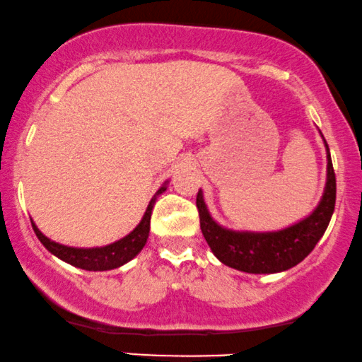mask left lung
<instances>
[{"mask_svg":"<svg viewBox=\"0 0 362 362\" xmlns=\"http://www.w3.org/2000/svg\"><path fill=\"white\" fill-rule=\"evenodd\" d=\"M325 142V140H324ZM327 148V182L315 210L307 218L276 232L230 230L211 218L202 189L197 194L199 227L220 262L250 274H273L303 261L322 239L335 208V173Z\"/></svg>","mask_w":362,"mask_h":362,"instance_id":"8db88e82","label":"left lung"}]
</instances>
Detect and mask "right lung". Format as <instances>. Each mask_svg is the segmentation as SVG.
Listing matches in <instances>:
<instances>
[{
    "instance_id": "right-lung-1",
    "label": "right lung",
    "mask_w": 362,
    "mask_h": 362,
    "mask_svg": "<svg viewBox=\"0 0 362 362\" xmlns=\"http://www.w3.org/2000/svg\"><path fill=\"white\" fill-rule=\"evenodd\" d=\"M168 181L157 189V193L154 194V198L148 202V206L144 214L142 220L137 227L132 230L129 235H125L123 239L113 242V244L105 245V247H91V249H81V247H67V245L57 244V242L50 240L49 237H45L44 233L37 228V225L33 223L32 220V227L33 232L37 233L38 240L44 244V247L52 252L55 257L62 259L64 262L67 264L79 267V269H86V271H110L115 269V267H120L127 262L132 261L140 250L144 249L146 245L147 237H148V230H151V215H152V208H154V203L157 197L160 193H164L165 188H168Z\"/></svg>"
}]
</instances>
